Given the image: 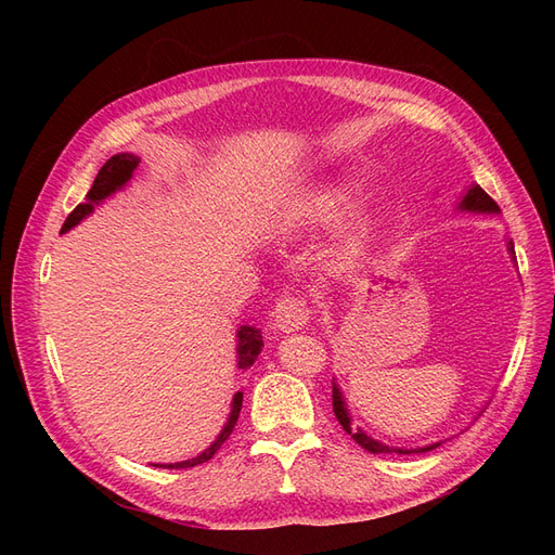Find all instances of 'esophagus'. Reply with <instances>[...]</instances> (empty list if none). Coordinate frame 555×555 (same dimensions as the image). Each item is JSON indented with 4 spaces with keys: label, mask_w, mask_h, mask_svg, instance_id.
Listing matches in <instances>:
<instances>
[{
    "label": "esophagus",
    "mask_w": 555,
    "mask_h": 555,
    "mask_svg": "<svg viewBox=\"0 0 555 555\" xmlns=\"http://www.w3.org/2000/svg\"><path fill=\"white\" fill-rule=\"evenodd\" d=\"M310 319V310L304 298L298 296H284L273 310V324L280 333H294L304 328Z\"/></svg>",
    "instance_id": "34e87169"
}]
</instances>
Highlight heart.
<instances>
[{
	"label": "heart",
	"instance_id": "obj_1",
	"mask_svg": "<svg viewBox=\"0 0 555 555\" xmlns=\"http://www.w3.org/2000/svg\"><path fill=\"white\" fill-rule=\"evenodd\" d=\"M363 198H365V188L359 180L347 178V180L317 184V188L308 190L294 204L292 222L304 224V227L335 224L340 222L343 217L354 212L361 206ZM373 229H375L373 220H367V217H357V220L351 222L343 233V249L347 255H357V251H361L367 245V241H371Z\"/></svg>",
	"mask_w": 555,
	"mask_h": 555
}]
</instances>
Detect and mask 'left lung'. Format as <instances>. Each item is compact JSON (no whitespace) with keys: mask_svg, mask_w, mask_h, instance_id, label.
<instances>
[{"mask_svg":"<svg viewBox=\"0 0 555 555\" xmlns=\"http://www.w3.org/2000/svg\"><path fill=\"white\" fill-rule=\"evenodd\" d=\"M459 208H461V210H467V212H500L495 201H493L489 194H486V192L479 188V184H473V188L467 190V194L463 196ZM507 249H509V255L514 257V243H512V241L507 243ZM333 412H335V418H338V422H340V426L347 430V435H351V440H354L357 444H361L365 451H371V453H424V451H430V449H435V447H440V442H435V444L418 447V449H398V447L384 444V442H379V440H373L371 435H365L361 428L351 426V416H349V412H347L345 398H343V393H340V389H338V384H335V382H333Z\"/></svg>","mask_w":555,"mask_h":555,"instance_id":"obj_1","label":"left lung"}]
</instances>
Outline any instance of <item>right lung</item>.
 I'll list each match as a JSON object with an SVG mask.
<instances>
[{"label":"right lung","mask_w":555,"mask_h":555,"mask_svg":"<svg viewBox=\"0 0 555 555\" xmlns=\"http://www.w3.org/2000/svg\"><path fill=\"white\" fill-rule=\"evenodd\" d=\"M137 166H139V157H137V155H131V153L113 155V157L102 166V169H99V173H96V178H94V182H92V188H90V192H88V196H86V204H78V206L69 212V217H66V220H64L60 233L69 231V229L76 227L80 220H86V217L94 210V206L102 204L104 198H108V196L115 194L117 190H122L125 184L131 180L133 169H137ZM236 335H238V347H236V351H238V367H243V371H245V367H249L251 363H255V359L259 357V351H261V347H263L261 331L255 328V326H241ZM241 408H243V391H238L236 396H233L231 414H229V418H227V424H224L222 433L217 435V440H215L206 451H201L196 459L182 461V463H169V465H159V463H157L155 467L180 469V467H194V465H201V463L210 461V459L215 456V453H217V449H220V447L229 440V435L233 433V426H236V422H238Z\"/></svg>","instance_id":"obj_1"}]
</instances>
